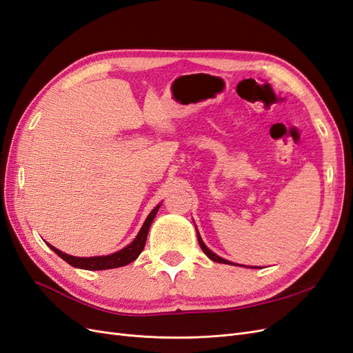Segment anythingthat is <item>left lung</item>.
Here are the masks:
<instances>
[{
  "label": "left lung",
  "mask_w": 353,
  "mask_h": 353,
  "mask_svg": "<svg viewBox=\"0 0 353 353\" xmlns=\"http://www.w3.org/2000/svg\"><path fill=\"white\" fill-rule=\"evenodd\" d=\"M196 231H197V227H196ZM197 240H199V244H200V248H201V250H203V253H205L209 259H212L213 262H218V263H227V265H236V266H243V265H239V263H234V262H230V261H227V259H223V258H221V256H218L216 253H213L208 245L203 243V240H201V237H200V234H199V231H197ZM249 268H256V266H249Z\"/></svg>",
  "instance_id": "obj_1"
}]
</instances>
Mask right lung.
I'll list each match as a JSON object with an SVG mask.
<instances>
[{"instance_id": "add662e5", "label": "right lung", "mask_w": 353, "mask_h": 353, "mask_svg": "<svg viewBox=\"0 0 353 353\" xmlns=\"http://www.w3.org/2000/svg\"><path fill=\"white\" fill-rule=\"evenodd\" d=\"M160 206H162V203H159V205L150 213H148V216L144 221L140 232L137 234V237L132 240V243H130L128 245H125L123 249H121L119 252H114L112 254L92 256V258H79V256H72V254H68L65 252L56 249L54 245H51L50 243H47V245L52 252L57 253L63 261H66L69 265L74 266V268L88 270V271H103V270L119 268V266H125L128 263L134 262L138 258V256H140V253L143 252L144 245H145L148 230H150L152 222H153Z\"/></svg>"}]
</instances>
